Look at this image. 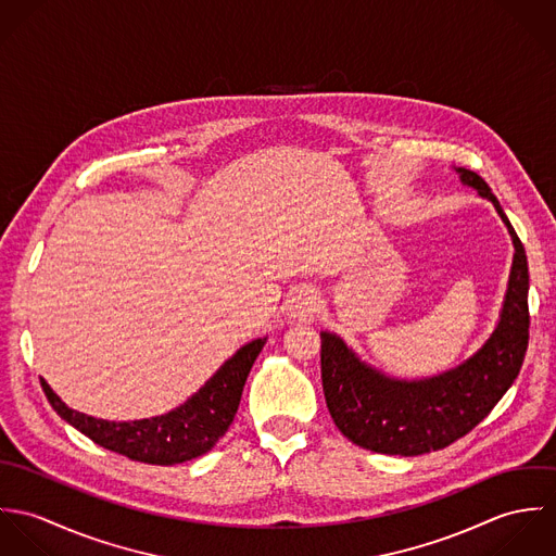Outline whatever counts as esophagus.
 Listing matches in <instances>:
<instances>
[{"label": "esophagus", "mask_w": 556, "mask_h": 556, "mask_svg": "<svg viewBox=\"0 0 556 556\" xmlns=\"http://www.w3.org/2000/svg\"><path fill=\"white\" fill-rule=\"evenodd\" d=\"M289 311L293 317H308L317 311V298L313 295V291H300L298 295H293Z\"/></svg>", "instance_id": "1"}]
</instances>
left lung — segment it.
I'll use <instances>...</instances> for the list:
<instances>
[{
  "label": "left lung",
  "instance_id": "obj_1",
  "mask_svg": "<svg viewBox=\"0 0 556 556\" xmlns=\"http://www.w3.org/2000/svg\"><path fill=\"white\" fill-rule=\"evenodd\" d=\"M460 179L490 199L514 239V265L501 320L463 366L426 381L390 379L362 364L346 344L320 333V379L338 430L355 445L390 456L443 450L469 434L516 381L529 346V265L525 245L488 184L469 168Z\"/></svg>",
  "mask_w": 556,
  "mask_h": 556
}]
</instances>
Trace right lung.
Listing matches in <instances>:
<instances>
[{
    "mask_svg": "<svg viewBox=\"0 0 556 556\" xmlns=\"http://www.w3.org/2000/svg\"><path fill=\"white\" fill-rule=\"evenodd\" d=\"M265 340H252L181 406L139 421L96 419L66 406L40 379L51 406L96 445L148 465H179L207 454L233 424L248 372Z\"/></svg>",
    "mask_w": 556,
    "mask_h": 556,
    "instance_id": "add662e5",
    "label": "right lung"
}]
</instances>
